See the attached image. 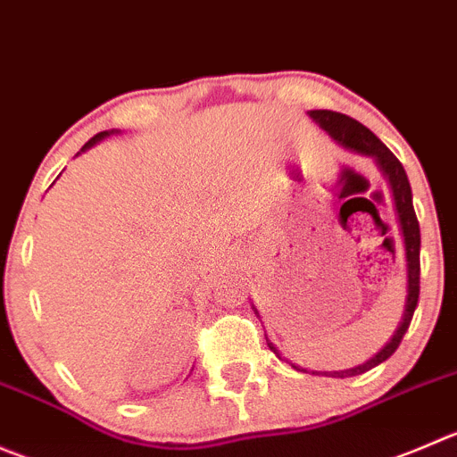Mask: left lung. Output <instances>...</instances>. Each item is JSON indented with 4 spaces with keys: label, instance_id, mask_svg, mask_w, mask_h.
Here are the masks:
<instances>
[{
    "label": "left lung",
    "instance_id": "left-lung-1",
    "mask_svg": "<svg viewBox=\"0 0 457 457\" xmlns=\"http://www.w3.org/2000/svg\"><path fill=\"white\" fill-rule=\"evenodd\" d=\"M308 116L330 136L335 143H339L344 149H351V152L361 154V156L373 158L378 170L382 171V176L386 179L388 187H391L393 205H395L397 223H400L402 232V243H404V256H406V299H404V310H402L400 323H397L395 332L391 335V339L375 353L370 360H366L364 364H357L353 369L344 370H330V378H355V375L366 373V370L375 369L382 361H386L393 353L400 346L402 337L406 335L411 326V319H413L415 308H418L420 299V223L418 216H415L413 210V192H411L409 176H406L402 162L393 156L391 149L378 138L370 129H366L361 122L353 120L351 116H344V113H337V111L328 109H314L308 111ZM254 308V305H252ZM256 317H259V310L254 308ZM265 341H268V348L274 353V355L281 360V353L277 351L272 341L265 335ZM296 370H301L299 366H295ZM317 373V370H312Z\"/></svg>",
    "mask_w": 457,
    "mask_h": 457
}]
</instances>
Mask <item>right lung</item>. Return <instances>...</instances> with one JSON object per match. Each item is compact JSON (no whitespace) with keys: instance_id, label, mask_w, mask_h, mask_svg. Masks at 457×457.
I'll return each instance as SVG.
<instances>
[{"instance_id":"add662e5","label":"right lung","mask_w":457,"mask_h":457,"mask_svg":"<svg viewBox=\"0 0 457 457\" xmlns=\"http://www.w3.org/2000/svg\"><path fill=\"white\" fill-rule=\"evenodd\" d=\"M111 134H116V129H111V131H100V134H97V136H93V138H91V140H88V143H87V145H84V147H82V152H87V149L96 147V145H97V143H100V140H104V138H106V136H111ZM82 152H79V154H82ZM79 154H78V156H79Z\"/></svg>"}]
</instances>
